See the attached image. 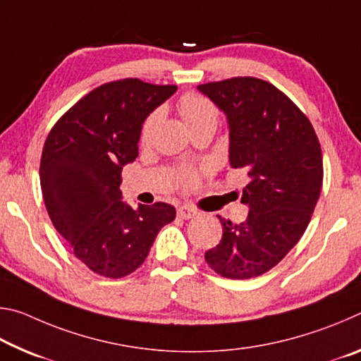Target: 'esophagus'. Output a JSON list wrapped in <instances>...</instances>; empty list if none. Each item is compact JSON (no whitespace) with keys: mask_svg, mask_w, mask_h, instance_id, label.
I'll return each mask as SVG.
<instances>
[{"mask_svg":"<svg viewBox=\"0 0 361 361\" xmlns=\"http://www.w3.org/2000/svg\"><path fill=\"white\" fill-rule=\"evenodd\" d=\"M176 213H178V216L181 219H191V218H194L195 215H197V210H194L192 207L181 205V207H178V210H176Z\"/></svg>","mask_w":361,"mask_h":361,"instance_id":"obj_1","label":"esophagus"}]
</instances>
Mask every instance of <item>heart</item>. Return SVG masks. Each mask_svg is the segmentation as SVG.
<instances>
[{"label": "heart", "instance_id": "obj_1", "mask_svg": "<svg viewBox=\"0 0 361 361\" xmlns=\"http://www.w3.org/2000/svg\"><path fill=\"white\" fill-rule=\"evenodd\" d=\"M178 109L183 116V119L186 121V124L189 126V129H194V127L204 126V124H216L218 121V109L210 100H207L205 97L195 95V94H188L185 97H181V100L178 103ZM159 118L161 114L159 111L151 113L148 118H146L145 124L142 127V140L146 142L149 140V137L154 132ZM195 181V176L192 172L189 170H181L180 172V183L181 186L189 188L192 186Z\"/></svg>", "mask_w": 361, "mask_h": 361}]
</instances>
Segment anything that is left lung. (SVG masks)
<instances>
[{
  "label": "left lung",
  "mask_w": 361,
  "mask_h": 361,
  "mask_svg": "<svg viewBox=\"0 0 361 361\" xmlns=\"http://www.w3.org/2000/svg\"><path fill=\"white\" fill-rule=\"evenodd\" d=\"M224 113L229 164L250 176L240 202L243 223L221 216L223 237L205 261L226 279L267 272L301 239L323 183V157L310 121L288 97L262 79L232 78L197 85Z\"/></svg>",
  "instance_id": "8db88e82"
}]
</instances>
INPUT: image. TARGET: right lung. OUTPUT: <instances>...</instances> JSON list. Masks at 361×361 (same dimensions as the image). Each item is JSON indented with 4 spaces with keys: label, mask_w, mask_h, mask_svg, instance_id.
<instances>
[{
    "label": "right lung",
    "mask_w": 361,
    "mask_h": 361,
    "mask_svg": "<svg viewBox=\"0 0 361 361\" xmlns=\"http://www.w3.org/2000/svg\"><path fill=\"white\" fill-rule=\"evenodd\" d=\"M176 85L140 79L103 84L71 106L49 132L39 180L51 221L78 259L103 277L121 279L143 264L164 226L166 202L132 209L122 200V167L138 156L146 118Z\"/></svg>",
    "instance_id": "right-lung-1"
}]
</instances>
